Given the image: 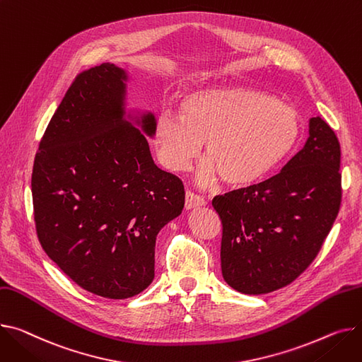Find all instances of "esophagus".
<instances>
[{
    "mask_svg": "<svg viewBox=\"0 0 362 362\" xmlns=\"http://www.w3.org/2000/svg\"><path fill=\"white\" fill-rule=\"evenodd\" d=\"M205 204H206V201H205L202 197L197 195L195 192H192V190H187V192H186V197H185V206H186L187 209L198 208V206H202V205H205Z\"/></svg>",
    "mask_w": 362,
    "mask_h": 362,
    "instance_id": "obj_1",
    "label": "esophagus"
}]
</instances>
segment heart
<instances>
[{
    "label": "heart",
    "mask_w": 362,
    "mask_h": 362,
    "mask_svg": "<svg viewBox=\"0 0 362 362\" xmlns=\"http://www.w3.org/2000/svg\"><path fill=\"white\" fill-rule=\"evenodd\" d=\"M160 163L185 172L205 142L202 183L218 177L243 187L269 176L296 151L301 138L298 112L275 95L247 87L197 91L180 105V116L161 110L153 128Z\"/></svg>",
    "instance_id": "b5f03b06"
}]
</instances>
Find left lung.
Listing matches in <instances>:
<instances>
[{
	"mask_svg": "<svg viewBox=\"0 0 362 362\" xmlns=\"http://www.w3.org/2000/svg\"><path fill=\"white\" fill-rule=\"evenodd\" d=\"M279 173L212 199L221 235V271L243 294L291 284L316 259L342 199L341 146L322 117Z\"/></svg>",
	"mask_w": 362,
	"mask_h": 362,
	"instance_id": "obj_1",
	"label": "left lung"
}]
</instances>
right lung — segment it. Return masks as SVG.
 Segmentation results:
<instances>
[{"instance_id": "add662e5", "label": "right lung", "mask_w": 362, "mask_h": 362, "mask_svg": "<svg viewBox=\"0 0 362 362\" xmlns=\"http://www.w3.org/2000/svg\"><path fill=\"white\" fill-rule=\"evenodd\" d=\"M124 80L113 64L80 72L32 172L42 249L86 291L113 300L153 282L157 234L185 205L182 180L154 164L146 135L124 119ZM142 128L153 135V115Z\"/></svg>"}]
</instances>
